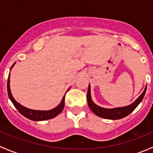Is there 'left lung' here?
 <instances>
[{
	"label": "left lung",
	"mask_w": 153,
	"mask_h": 153,
	"mask_svg": "<svg viewBox=\"0 0 153 153\" xmlns=\"http://www.w3.org/2000/svg\"><path fill=\"white\" fill-rule=\"evenodd\" d=\"M146 86L145 87L144 90H143V92L141 93V95L135 100V101H134V102L132 103V104H130V105L124 106V107L106 109V108H103L96 105V104L92 101V98H91L90 85H89V87H88L86 98H87V103L88 105H89V107L90 108L91 110H92L95 115H98V117H101V118H106V119L117 120L121 119V118H124V117L127 116L128 115H129V114L138 106V104L142 101L145 93H146Z\"/></svg>",
	"instance_id": "obj_1"
}]
</instances>
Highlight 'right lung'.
<instances>
[{"instance_id":"1","label":"right lung","mask_w":153,"mask_h":153,"mask_svg":"<svg viewBox=\"0 0 153 153\" xmlns=\"http://www.w3.org/2000/svg\"><path fill=\"white\" fill-rule=\"evenodd\" d=\"M15 64L12 66V67L15 65ZM10 75H9L8 78V81H7V92H8L9 98L11 100V101L12 102L13 105L15 106V107L18 109V112L21 114V115H24V117L27 118L28 119L32 120V121H45L47 119H51V118H55V116H57L58 115H59L61 112H62L63 109L64 107V104H65V95L63 97L62 101L60 103V104L58 106H57L56 107L54 108V109H51V110H34V109H30L28 108L25 107V106H22L21 104H20L19 103L17 102L15 100V98L12 96V93H11L10 90ZM69 90V89H68ZM67 90V91H68Z\"/></svg>"}]
</instances>
